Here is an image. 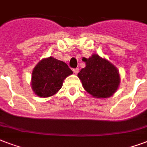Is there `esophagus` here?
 Instances as JSON below:
<instances>
[{"label":"esophagus","mask_w":147,"mask_h":147,"mask_svg":"<svg viewBox=\"0 0 147 147\" xmlns=\"http://www.w3.org/2000/svg\"><path fill=\"white\" fill-rule=\"evenodd\" d=\"M73 70H74V73L75 74H77L79 72V69H78V68H75V69H74Z\"/></svg>","instance_id":"1"}]
</instances>
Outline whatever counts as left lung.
Masks as SVG:
<instances>
[{
    "instance_id": "left-lung-1",
    "label": "left lung",
    "mask_w": 147,
    "mask_h": 147,
    "mask_svg": "<svg viewBox=\"0 0 147 147\" xmlns=\"http://www.w3.org/2000/svg\"><path fill=\"white\" fill-rule=\"evenodd\" d=\"M86 67L78 73L83 88L97 98L111 97L119 86V70L109 60L93 54L88 59L83 58Z\"/></svg>"
}]
</instances>
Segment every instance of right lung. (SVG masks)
I'll use <instances>...</instances> for the list:
<instances>
[{
  "mask_svg": "<svg viewBox=\"0 0 147 147\" xmlns=\"http://www.w3.org/2000/svg\"><path fill=\"white\" fill-rule=\"evenodd\" d=\"M72 74L64 62L52 57L42 59L33 69L32 88L41 98L50 97L58 92L64 79Z\"/></svg>",
  "mask_w": 147,
  "mask_h": 147,
  "instance_id": "obj_1",
  "label": "right lung"
}]
</instances>
